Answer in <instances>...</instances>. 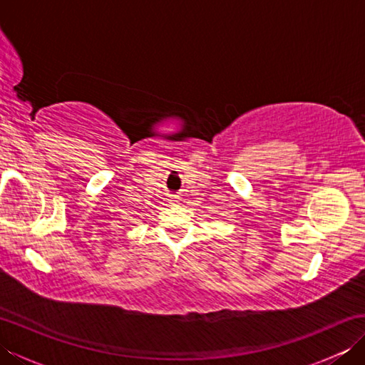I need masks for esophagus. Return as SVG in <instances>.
Masks as SVG:
<instances>
[{
  "mask_svg": "<svg viewBox=\"0 0 365 365\" xmlns=\"http://www.w3.org/2000/svg\"><path fill=\"white\" fill-rule=\"evenodd\" d=\"M178 202H180V199H178L177 196H173L169 199V204H170V207H177L178 205Z\"/></svg>",
  "mask_w": 365,
  "mask_h": 365,
  "instance_id": "1",
  "label": "esophagus"
}]
</instances>
